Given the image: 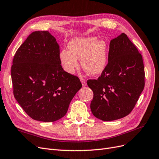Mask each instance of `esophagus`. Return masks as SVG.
Returning a JSON list of instances; mask_svg holds the SVG:
<instances>
[{"instance_id": "esophagus-1", "label": "esophagus", "mask_w": 159, "mask_h": 159, "mask_svg": "<svg viewBox=\"0 0 159 159\" xmlns=\"http://www.w3.org/2000/svg\"><path fill=\"white\" fill-rule=\"evenodd\" d=\"M81 83H82V84H83V86H86V81L85 80H84L83 79H81Z\"/></svg>"}]
</instances>
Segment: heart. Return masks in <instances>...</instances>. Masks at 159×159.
Returning <instances> with one entry per match:
<instances>
[{
  "mask_svg": "<svg viewBox=\"0 0 159 159\" xmlns=\"http://www.w3.org/2000/svg\"><path fill=\"white\" fill-rule=\"evenodd\" d=\"M69 50L63 49L59 60L66 73L73 74L79 67L78 59H81V65L90 75H97L103 72L107 63V45L103 39L98 40L94 36L75 38L68 43Z\"/></svg>",
  "mask_w": 159,
  "mask_h": 159,
  "instance_id": "obj_1",
  "label": "heart"
}]
</instances>
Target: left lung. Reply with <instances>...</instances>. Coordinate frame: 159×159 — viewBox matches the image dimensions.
I'll return each mask as SVG.
<instances>
[{"label":"left lung","instance_id":"left-lung-1","mask_svg":"<svg viewBox=\"0 0 159 159\" xmlns=\"http://www.w3.org/2000/svg\"><path fill=\"white\" fill-rule=\"evenodd\" d=\"M94 93L93 114L102 121H113L131 113L145 86L143 57L135 45L122 33L111 39L108 63L97 80H88Z\"/></svg>","mask_w":159,"mask_h":159}]
</instances>
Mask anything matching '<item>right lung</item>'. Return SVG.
<instances>
[{
    "label": "right lung",
    "instance_id": "1",
    "mask_svg": "<svg viewBox=\"0 0 159 159\" xmlns=\"http://www.w3.org/2000/svg\"><path fill=\"white\" fill-rule=\"evenodd\" d=\"M59 54V44L53 35L47 31H36L14 55L11 67L14 98L35 120L61 119L82 87L77 76L63 70Z\"/></svg>",
    "mask_w": 159,
    "mask_h": 159
}]
</instances>
